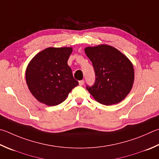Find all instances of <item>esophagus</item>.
Here are the masks:
<instances>
[{
  "label": "esophagus",
  "instance_id": "esophagus-1",
  "mask_svg": "<svg viewBox=\"0 0 159 159\" xmlns=\"http://www.w3.org/2000/svg\"><path fill=\"white\" fill-rule=\"evenodd\" d=\"M84 83H85L84 80H80V81H79V85H83V84H84Z\"/></svg>",
  "mask_w": 159,
  "mask_h": 159
}]
</instances>
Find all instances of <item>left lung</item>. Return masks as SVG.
<instances>
[{
    "mask_svg": "<svg viewBox=\"0 0 159 159\" xmlns=\"http://www.w3.org/2000/svg\"><path fill=\"white\" fill-rule=\"evenodd\" d=\"M93 65L94 84L88 89L94 99L110 106L122 102L131 92L134 82V69L130 60L117 48L107 44L85 48Z\"/></svg>",
    "mask_w": 159,
    "mask_h": 159,
    "instance_id": "obj_1",
    "label": "left lung"
}]
</instances>
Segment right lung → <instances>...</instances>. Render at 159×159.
I'll return each mask as SVG.
<instances>
[{"mask_svg":"<svg viewBox=\"0 0 159 159\" xmlns=\"http://www.w3.org/2000/svg\"><path fill=\"white\" fill-rule=\"evenodd\" d=\"M72 47H48L33 57L25 70V80L33 97L53 106L64 102L79 85L67 65Z\"/></svg>","mask_w":159,"mask_h":159,"instance_id":"right-lung-1","label":"right lung"}]
</instances>
